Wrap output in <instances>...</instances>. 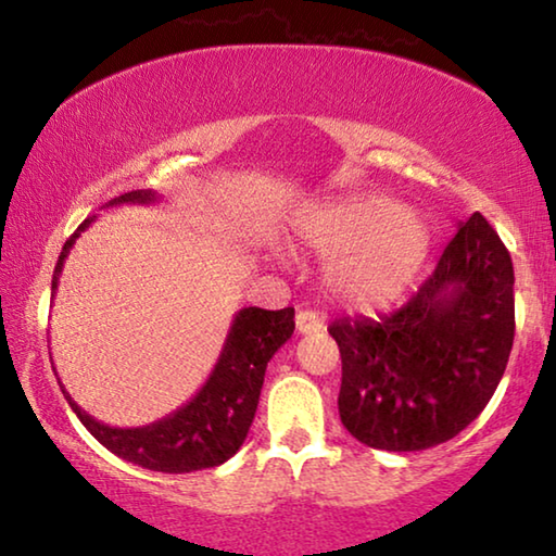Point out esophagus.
<instances>
[{"mask_svg":"<svg viewBox=\"0 0 556 556\" xmlns=\"http://www.w3.org/2000/svg\"><path fill=\"white\" fill-rule=\"evenodd\" d=\"M324 328V316L316 312H299L296 314V331L299 333H316Z\"/></svg>","mask_w":556,"mask_h":556,"instance_id":"34e87169","label":"esophagus"}]
</instances>
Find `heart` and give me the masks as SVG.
Here are the masks:
<instances>
[{
	"instance_id": "1",
	"label": "heart",
	"mask_w": 556,
	"mask_h": 556,
	"mask_svg": "<svg viewBox=\"0 0 556 556\" xmlns=\"http://www.w3.org/2000/svg\"><path fill=\"white\" fill-rule=\"evenodd\" d=\"M296 240L328 257V289L353 308L372 312L397 301L427 260L431 232L419 213L382 195H355L308 213Z\"/></svg>"
}]
</instances>
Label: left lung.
I'll list each match as a JSON object with an SVG mask.
<instances>
[{
	"instance_id": "left-lung-1",
	"label": "left lung",
	"mask_w": 556,
	"mask_h": 556,
	"mask_svg": "<svg viewBox=\"0 0 556 556\" xmlns=\"http://www.w3.org/2000/svg\"><path fill=\"white\" fill-rule=\"evenodd\" d=\"M513 285L510 252L473 213L402 308L328 326L343 363V427L382 451L431 448L464 431L510 357Z\"/></svg>"
}]
</instances>
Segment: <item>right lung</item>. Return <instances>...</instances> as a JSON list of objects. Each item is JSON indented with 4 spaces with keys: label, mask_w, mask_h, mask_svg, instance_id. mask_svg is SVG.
<instances>
[{
    "label": "right lung",
    "mask_w": 556,
    "mask_h": 556,
    "mask_svg": "<svg viewBox=\"0 0 556 556\" xmlns=\"http://www.w3.org/2000/svg\"><path fill=\"white\" fill-rule=\"evenodd\" d=\"M154 201V191H129L110 201V205ZM92 220L96 215L83 220L78 230L65 240L53 269L51 294L59 289L63 262L71 248ZM291 333H294V308L291 306L279 308V312H267L257 306L240 308L235 314L211 378L191 402L149 427L119 429L102 425L73 402L61 380L59 384L83 427L112 454L149 470H162V473H191V470L225 464L242 446L252 419H255L267 363L289 341Z\"/></svg>",
    "instance_id": "right-lung-1"
}]
</instances>
